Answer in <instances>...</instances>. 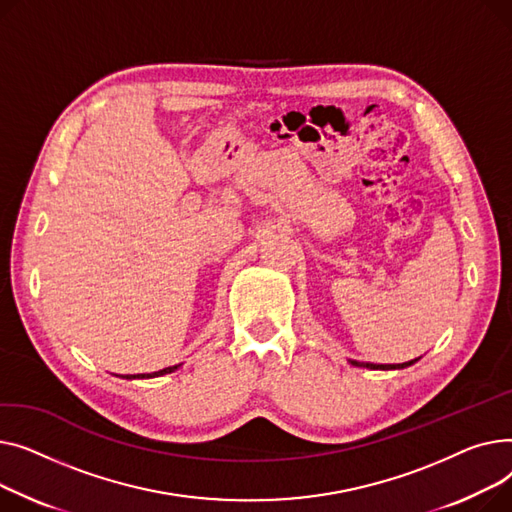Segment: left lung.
<instances>
[{
	"label": "left lung",
	"instance_id": "obj_1",
	"mask_svg": "<svg viewBox=\"0 0 512 512\" xmlns=\"http://www.w3.org/2000/svg\"><path fill=\"white\" fill-rule=\"evenodd\" d=\"M415 362L417 359H411V362H405V364H370V362H355V359H351V366L370 368V370H403L407 366H413Z\"/></svg>",
	"mask_w": 512,
	"mask_h": 512
}]
</instances>
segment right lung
Instances as JSON below:
<instances>
[{
    "label": "right lung",
    "mask_w": 512,
    "mask_h": 512,
    "mask_svg": "<svg viewBox=\"0 0 512 512\" xmlns=\"http://www.w3.org/2000/svg\"><path fill=\"white\" fill-rule=\"evenodd\" d=\"M179 366H182V364H177V366H169V368H163V370H159V372H153V374H126V376H119V378H126V380H134V378H157V376H165V374H171V372H175Z\"/></svg>",
    "instance_id": "1"
}]
</instances>
